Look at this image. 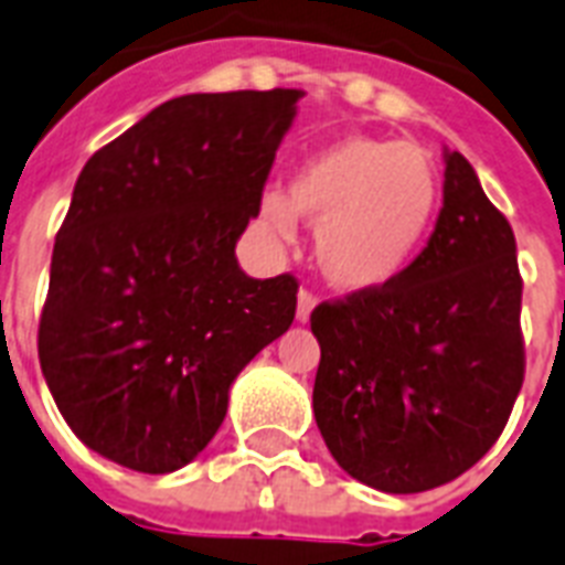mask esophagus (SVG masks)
Listing matches in <instances>:
<instances>
[{"instance_id":"esophagus-1","label":"esophagus","mask_w":565,"mask_h":565,"mask_svg":"<svg viewBox=\"0 0 565 565\" xmlns=\"http://www.w3.org/2000/svg\"><path fill=\"white\" fill-rule=\"evenodd\" d=\"M313 308H317V296L310 290H301L299 301H296V319H299V322H308Z\"/></svg>"}]
</instances>
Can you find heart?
I'll return each mask as SVG.
<instances>
[{
  "label": "heart",
  "instance_id": "obj_1",
  "mask_svg": "<svg viewBox=\"0 0 565 565\" xmlns=\"http://www.w3.org/2000/svg\"><path fill=\"white\" fill-rule=\"evenodd\" d=\"M443 181L404 140L343 137L299 163L290 193L260 199L266 228L287 237L296 216L317 222V264L331 287L375 292L398 281L437 220Z\"/></svg>",
  "mask_w": 565,
  "mask_h": 565
}]
</instances>
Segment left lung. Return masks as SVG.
Returning a JSON list of instances; mask_svg holds the SVG:
<instances>
[{"mask_svg": "<svg viewBox=\"0 0 565 565\" xmlns=\"http://www.w3.org/2000/svg\"><path fill=\"white\" fill-rule=\"evenodd\" d=\"M516 237L472 163L446 149L428 246L384 290L322 301L313 416L345 472L381 492L434 490L504 430L525 377Z\"/></svg>", "mask_w": 565, "mask_h": 565, "instance_id": "8db88e82", "label": "left lung"}]
</instances>
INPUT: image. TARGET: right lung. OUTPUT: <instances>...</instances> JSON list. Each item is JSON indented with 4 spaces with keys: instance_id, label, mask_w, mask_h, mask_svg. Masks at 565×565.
Returning <instances> with one entry per match:
<instances>
[{
    "instance_id": "1",
    "label": "right lung",
    "mask_w": 565,
    "mask_h": 565,
    "mask_svg": "<svg viewBox=\"0 0 565 565\" xmlns=\"http://www.w3.org/2000/svg\"><path fill=\"white\" fill-rule=\"evenodd\" d=\"M301 90L190 93L84 163L55 237L38 354L96 455L146 475L188 466L234 377L296 317L292 275L248 278L234 246Z\"/></svg>"
}]
</instances>
